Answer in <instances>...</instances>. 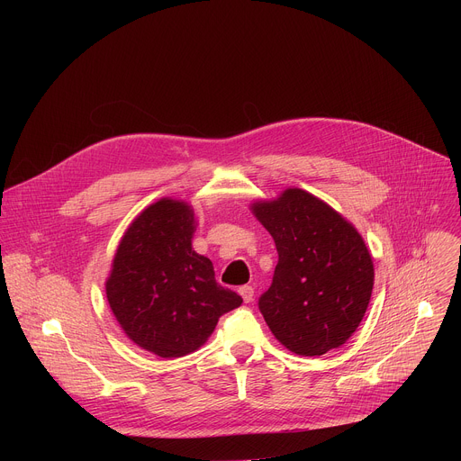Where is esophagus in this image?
<instances>
[{
	"label": "esophagus",
	"mask_w": 461,
	"mask_h": 461,
	"mask_svg": "<svg viewBox=\"0 0 461 461\" xmlns=\"http://www.w3.org/2000/svg\"><path fill=\"white\" fill-rule=\"evenodd\" d=\"M239 294H240V297L244 299V303H251V299H253V288L251 286H240L239 288Z\"/></svg>",
	"instance_id": "obj_1"
}]
</instances>
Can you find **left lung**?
<instances>
[{
    "label": "left lung",
    "mask_w": 461,
    "mask_h": 461,
    "mask_svg": "<svg viewBox=\"0 0 461 461\" xmlns=\"http://www.w3.org/2000/svg\"><path fill=\"white\" fill-rule=\"evenodd\" d=\"M276 240L279 262L258 310L297 356H322L356 332L370 303L374 265L357 230L304 189L251 204Z\"/></svg>",
    "instance_id": "8db88e82"
}]
</instances>
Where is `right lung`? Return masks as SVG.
<instances>
[{
  "mask_svg": "<svg viewBox=\"0 0 461 461\" xmlns=\"http://www.w3.org/2000/svg\"><path fill=\"white\" fill-rule=\"evenodd\" d=\"M194 228L187 203L148 206L123 233L105 283L125 336L166 359L201 348L219 317L242 304L215 281L212 260L193 249Z\"/></svg>",
  "mask_w": 461,
  "mask_h": 461,
  "instance_id": "add662e5",
  "label": "right lung"
}]
</instances>
